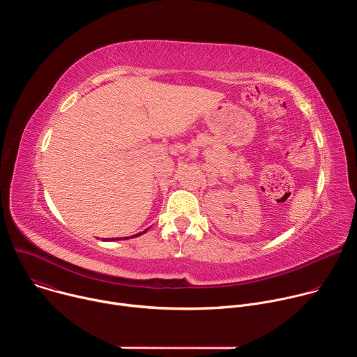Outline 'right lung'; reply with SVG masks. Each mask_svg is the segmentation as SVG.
<instances>
[{"label": "right lung", "mask_w": 357, "mask_h": 357, "mask_svg": "<svg viewBox=\"0 0 357 357\" xmlns=\"http://www.w3.org/2000/svg\"><path fill=\"white\" fill-rule=\"evenodd\" d=\"M146 230H148V229H146ZM146 230H144V231H141V233H137V234L131 236V238H132V237H137V236H141V234H144ZM127 238H128V237H127ZM107 240H109V241H113V240H121V238H106V241H107Z\"/></svg>", "instance_id": "obj_1"}]
</instances>
